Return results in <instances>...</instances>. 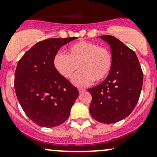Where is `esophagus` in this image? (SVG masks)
I'll return each mask as SVG.
<instances>
[{
	"mask_svg": "<svg viewBox=\"0 0 157 157\" xmlns=\"http://www.w3.org/2000/svg\"><path fill=\"white\" fill-rule=\"evenodd\" d=\"M78 91L79 93H83L84 91H86V89H83V88H79L78 89Z\"/></svg>",
	"mask_w": 157,
	"mask_h": 157,
	"instance_id": "34e87169",
	"label": "esophagus"
}]
</instances>
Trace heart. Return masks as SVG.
Here are the masks:
<instances>
[{
  "mask_svg": "<svg viewBox=\"0 0 157 157\" xmlns=\"http://www.w3.org/2000/svg\"><path fill=\"white\" fill-rule=\"evenodd\" d=\"M53 64L60 74L71 79L79 67L81 71L73 80L76 86H83L105 80L110 72L112 57L106 47L89 41H79L67 48V54L57 53Z\"/></svg>",
  "mask_w": 157,
  "mask_h": 157,
  "instance_id": "1",
  "label": "heart"
}]
</instances>
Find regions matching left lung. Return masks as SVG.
I'll use <instances>...</instances> for the list:
<instances>
[{
    "mask_svg": "<svg viewBox=\"0 0 157 157\" xmlns=\"http://www.w3.org/2000/svg\"><path fill=\"white\" fill-rule=\"evenodd\" d=\"M99 37L110 45L112 64L105 80L88 89L92 96L90 112L99 122L112 124L125 118L135 108L144 74L134 51L114 36Z\"/></svg>",
    "mask_w": 157,
    "mask_h": 157,
    "instance_id": "left-lung-1",
    "label": "left lung"
}]
</instances>
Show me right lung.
I'll return each instance as SVG.
<instances>
[{
  "mask_svg": "<svg viewBox=\"0 0 157 157\" xmlns=\"http://www.w3.org/2000/svg\"><path fill=\"white\" fill-rule=\"evenodd\" d=\"M76 37L41 41L24 54L17 64L14 88L26 115L41 127L52 128L68 119L79 96L75 86L55 69V55Z\"/></svg>",
  "mask_w": 157,
  "mask_h": 157,
  "instance_id": "1",
  "label": "right lung"
}]
</instances>
